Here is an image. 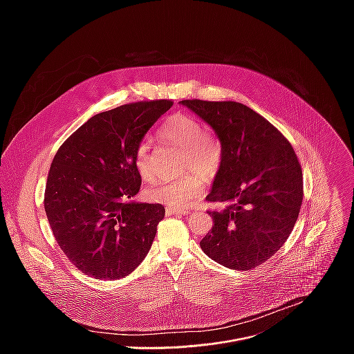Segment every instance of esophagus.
Instances as JSON below:
<instances>
[{"instance_id": "obj_1", "label": "esophagus", "mask_w": 354, "mask_h": 354, "mask_svg": "<svg viewBox=\"0 0 354 354\" xmlns=\"http://www.w3.org/2000/svg\"><path fill=\"white\" fill-rule=\"evenodd\" d=\"M167 214L168 216H172V214H179V216H186V214H190V212L189 210H180V209H171V207H168L167 210Z\"/></svg>"}]
</instances>
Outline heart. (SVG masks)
<instances>
[{
	"label": "heart",
	"mask_w": 354,
	"mask_h": 354,
	"mask_svg": "<svg viewBox=\"0 0 354 354\" xmlns=\"http://www.w3.org/2000/svg\"><path fill=\"white\" fill-rule=\"evenodd\" d=\"M158 136L164 142L182 149L180 171L187 174L176 179L156 183L145 192V196L148 200L171 209L189 207L203 193L205 180L203 178L213 179L218 172L223 161L221 144L214 136L205 133L203 123L186 113L169 116L160 127ZM133 162L144 180L153 179V160L145 141L136 147ZM189 170L192 172L189 173ZM201 176L204 177L201 178Z\"/></svg>",
	"instance_id": "b5f03b06"
}]
</instances>
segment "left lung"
I'll use <instances>...</instances> for the list:
<instances>
[{
	"mask_svg": "<svg viewBox=\"0 0 354 354\" xmlns=\"http://www.w3.org/2000/svg\"><path fill=\"white\" fill-rule=\"evenodd\" d=\"M216 131L223 161L206 200L214 225L200 248L217 263L249 270L272 258L291 234L302 203V171L288 140L250 108L224 100H180Z\"/></svg>",
	"mask_w": 354,
	"mask_h": 354,
	"instance_id": "left-lung-1",
	"label": "left lung"
}]
</instances>
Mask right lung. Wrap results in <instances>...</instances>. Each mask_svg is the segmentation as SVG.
Here are the masks:
<instances>
[{"label": "right lung", "instance_id": "add662e5", "mask_svg": "<svg viewBox=\"0 0 354 354\" xmlns=\"http://www.w3.org/2000/svg\"><path fill=\"white\" fill-rule=\"evenodd\" d=\"M172 105L144 100L97 113L57 149L44 210L59 246L82 273L118 280L147 257L165 209L131 200L141 186L133 154Z\"/></svg>", "mask_w": 354, "mask_h": 354}]
</instances>
